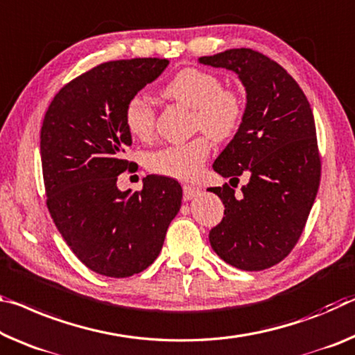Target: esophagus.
<instances>
[{
  "mask_svg": "<svg viewBox=\"0 0 355 355\" xmlns=\"http://www.w3.org/2000/svg\"><path fill=\"white\" fill-rule=\"evenodd\" d=\"M200 194V189L196 187H191V184H183V198L184 200H191L194 198H198Z\"/></svg>",
  "mask_w": 355,
  "mask_h": 355,
  "instance_id": "esophagus-1",
  "label": "esophagus"
}]
</instances>
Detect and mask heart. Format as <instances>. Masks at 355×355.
<instances>
[{
	"label": "heart",
	"instance_id": "b5f03b06",
	"mask_svg": "<svg viewBox=\"0 0 355 355\" xmlns=\"http://www.w3.org/2000/svg\"><path fill=\"white\" fill-rule=\"evenodd\" d=\"M167 99L194 110V126L204 129L215 140H226L239 131L243 120V99L235 89L223 88V82L211 72L184 67L161 89ZM155 109L147 99L132 96L125 105V125L132 137L145 140L155 131ZM210 139L205 134L151 151L147 167L151 172L178 180L193 178L210 155Z\"/></svg>",
	"mask_w": 355,
	"mask_h": 355
}]
</instances>
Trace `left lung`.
Masks as SVG:
<instances>
[{"instance_id":"8db88e82","label":"left lung","mask_w":355,"mask_h":355,"mask_svg":"<svg viewBox=\"0 0 355 355\" xmlns=\"http://www.w3.org/2000/svg\"><path fill=\"white\" fill-rule=\"evenodd\" d=\"M200 64L237 74L245 88L243 120L213 168L250 182L235 194L208 188L224 204L210 245L224 262L246 272L273 267L294 248L316 199L320 159L311 107L284 67L250 49L200 56Z\"/></svg>"}]
</instances>
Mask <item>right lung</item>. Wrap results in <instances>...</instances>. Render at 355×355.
<instances>
[{
    "label": "right lung",
    "mask_w": 355,
    "mask_h": 355,
    "mask_svg": "<svg viewBox=\"0 0 355 355\" xmlns=\"http://www.w3.org/2000/svg\"><path fill=\"white\" fill-rule=\"evenodd\" d=\"M168 66L166 58L103 63L56 93L41 128L47 207L55 226L85 266L128 278L153 263L168 224L182 207L173 178L147 175L142 191H120L116 180L132 137L125 105Z\"/></svg>",
    "instance_id": "obj_1"
}]
</instances>
